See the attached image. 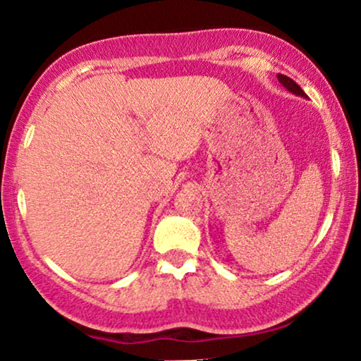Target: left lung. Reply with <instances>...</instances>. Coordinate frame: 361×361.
<instances>
[{
    "label": "left lung",
    "instance_id": "left-lung-1",
    "mask_svg": "<svg viewBox=\"0 0 361 361\" xmlns=\"http://www.w3.org/2000/svg\"><path fill=\"white\" fill-rule=\"evenodd\" d=\"M278 80H279V83L286 88V90L295 93V95H298V97H306V93L301 90V87L298 85L295 80H291L289 77H286V75H281V73H278Z\"/></svg>",
    "mask_w": 361,
    "mask_h": 361
}]
</instances>
